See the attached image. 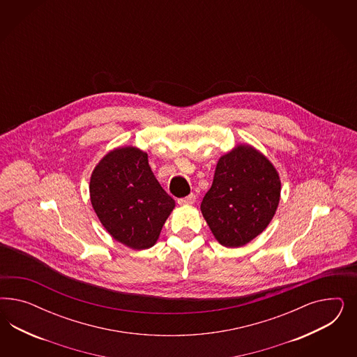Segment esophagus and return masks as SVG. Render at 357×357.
Instances as JSON below:
<instances>
[{
	"mask_svg": "<svg viewBox=\"0 0 357 357\" xmlns=\"http://www.w3.org/2000/svg\"><path fill=\"white\" fill-rule=\"evenodd\" d=\"M195 202H196V195L190 194L188 196L183 197V199H179V200H178V204H179V206H192Z\"/></svg>",
	"mask_w": 357,
	"mask_h": 357,
	"instance_id": "1",
	"label": "esophagus"
}]
</instances>
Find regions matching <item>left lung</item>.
Wrapping results in <instances>:
<instances>
[{"instance_id": "left-lung-1", "label": "left lung", "mask_w": 357, "mask_h": 357, "mask_svg": "<svg viewBox=\"0 0 357 357\" xmlns=\"http://www.w3.org/2000/svg\"><path fill=\"white\" fill-rule=\"evenodd\" d=\"M281 181L273 163L250 144H237L217 161L202 213L217 242L237 249L270 225L280 202Z\"/></svg>"}]
</instances>
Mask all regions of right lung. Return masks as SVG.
I'll list each match as a JSON object with an SVG mask.
<instances>
[{
    "label": "right lung",
    "mask_w": 357,
    "mask_h": 357,
    "mask_svg": "<svg viewBox=\"0 0 357 357\" xmlns=\"http://www.w3.org/2000/svg\"><path fill=\"white\" fill-rule=\"evenodd\" d=\"M89 192L108 234L132 250L154 246L175 208L151 172L148 153L132 145L102 157L90 176Z\"/></svg>",
    "instance_id": "add662e5"
}]
</instances>
